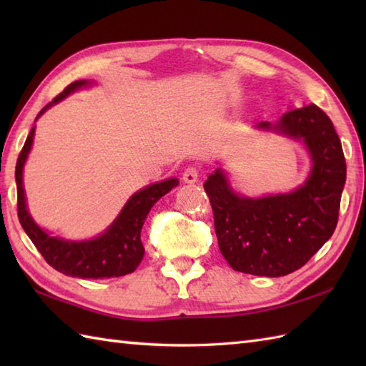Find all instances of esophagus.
<instances>
[{"instance_id":"esophagus-1","label":"esophagus","mask_w":366,"mask_h":366,"mask_svg":"<svg viewBox=\"0 0 366 366\" xmlns=\"http://www.w3.org/2000/svg\"><path fill=\"white\" fill-rule=\"evenodd\" d=\"M198 177H199V171L193 167L185 168V171L182 173V181L185 184H195L198 181Z\"/></svg>"}]
</instances>
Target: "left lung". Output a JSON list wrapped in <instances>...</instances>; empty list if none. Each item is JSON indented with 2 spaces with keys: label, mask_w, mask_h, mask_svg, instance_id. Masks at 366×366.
I'll list each match as a JSON object with an SVG mask.
<instances>
[{
  "label": "left lung",
  "mask_w": 366,
  "mask_h": 366,
  "mask_svg": "<svg viewBox=\"0 0 366 366\" xmlns=\"http://www.w3.org/2000/svg\"><path fill=\"white\" fill-rule=\"evenodd\" d=\"M256 127L305 143L313 162L307 181L291 193L247 198L237 195L217 168L204 190L219 248L229 266L244 274L283 277L307 264L335 231L346 160L330 118L315 104Z\"/></svg>",
  "instance_id": "left-lung-1"
}]
</instances>
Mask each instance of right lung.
Returning <instances> with one entry per match:
<instances>
[{
    "label": "right lung",
    "mask_w": 366,
    "mask_h": 366,
    "mask_svg": "<svg viewBox=\"0 0 366 366\" xmlns=\"http://www.w3.org/2000/svg\"><path fill=\"white\" fill-rule=\"evenodd\" d=\"M91 84L86 80H79L54 97L50 104H46L37 118L46 108L58 104L59 100L67 97L71 92ZM36 118V119H37ZM36 127L31 129L23 149L17 159L15 167V182H17V212L21 228L25 229L31 242L44 256V259L53 269L64 275L79 278H113L132 274L144 256V247L142 244V228L149 214L151 207L167 193L179 184L177 179L171 177L167 181L147 185L146 189L137 192L122 207L116 220L108 227L105 232L91 240H64L54 237L39 227L31 219L26 207L25 189H23V167L28 159V154L33 146Z\"/></svg>",
    "instance_id": "add662e5"
}]
</instances>
